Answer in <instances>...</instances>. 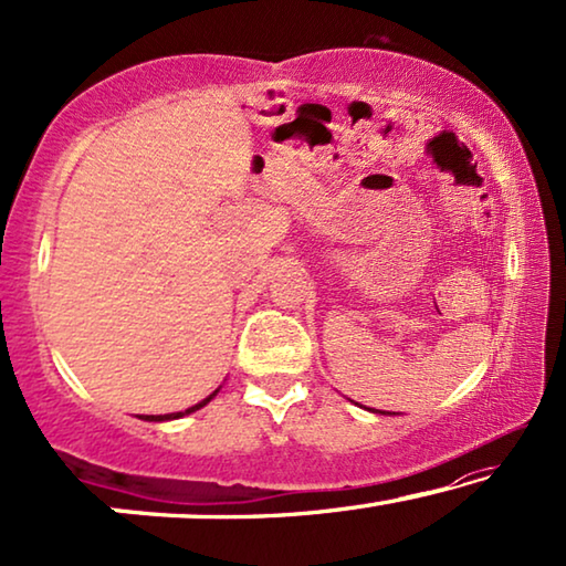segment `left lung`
<instances>
[{"label":"left lung","instance_id":"obj_1","mask_svg":"<svg viewBox=\"0 0 566 566\" xmlns=\"http://www.w3.org/2000/svg\"><path fill=\"white\" fill-rule=\"evenodd\" d=\"M370 412H374V409H370ZM376 412H378V409H376ZM378 415H391V412H378ZM394 415H399V412H394Z\"/></svg>","mask_w":566,"mask_h":566}]
</instances>
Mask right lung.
Wrapping results in <instances>:
<instances>
[{
	"mask_svg": "<svg viewBox=\"0 0 566 566\" xmlns=\"http://www.w3.org/2000/svg\"><path fill=\"white\" fill-rule=\"evenodd\" d=\"M221 389V386H219ZM219 389H216L213 394H208V397L203 399V401H198V405H192V407H188L185 409V412H172V415H142L138 417V420H146V422H167V420H180V417H185V415H190V412H196V409H200V407H206L208 401H211L216 394H219Z\"/></svg>",
	"mask_w": 566,
	"mask_h": 566,
	"instance_id": "add662e5",
	"label": "right lung"
}]
</instances>
